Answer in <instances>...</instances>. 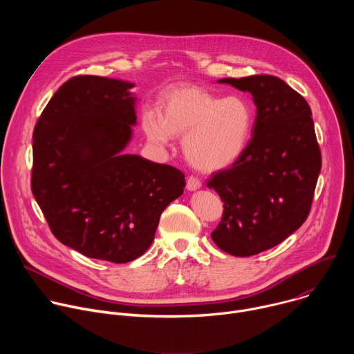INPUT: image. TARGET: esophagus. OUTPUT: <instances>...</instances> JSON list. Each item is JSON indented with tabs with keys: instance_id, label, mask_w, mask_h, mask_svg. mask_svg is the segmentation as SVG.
<instances>
[{
	"instance_id": "obj_1",
	"label": "esophagus",
	"mask_w": 354,
	"mask_h": 354,
	"mask_svg": "<svg viewBox=\"0 0 354 354\" xmlns=\"http://www.w3.org/2000/svg\"><path fill=\"white\" fill-rule=\"evenodd\" d=\"M201 187V182L198 179H196L194 176H189L186 180V189L190 192H194L197 189Z\"/></svg>"
}]
</instances>
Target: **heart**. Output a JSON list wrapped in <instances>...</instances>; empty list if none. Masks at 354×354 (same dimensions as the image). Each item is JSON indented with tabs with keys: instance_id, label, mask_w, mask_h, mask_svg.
<instances>
[{
	"instance_id": "obj_1",
	"label": "heart",
	"mask_w": 354,
	"mask_h": 354,
	"mask_svg": "<svg viewBox=\"0 0 354 354\" xmlns=\"http://www.w3.org/2000/svg\"><path fill=\"white\" fill-rule=\"evenodd\" d=\"M254 112L239 96L220 97L196 86H178L161 99V112H145L142 130L161 147L172 137H183L187 162L201 172H217L231 167L248 145Z\"/></svg>"
}]
</instances>
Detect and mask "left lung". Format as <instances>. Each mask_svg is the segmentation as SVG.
I'll use <instances>...</instances> for the list:
<instances>
[{"label":"left lung","instance_id":"left-lung-1","mask_svg":"<svg viewBox=\"0 0 354 354\" xmlns=\"http://www.w3.org/2000/svg\"><path fill=\"white\" fill-rule=\"evenodd\" d=\"M217 82L249 92L257 120L243 154L207 182L224 203L212 238L230 255L252 257L283 242L308 217L321 151L310 105L283 80L250 75Z\"/></svg>","mask_w":354,"mask_h":354}]
</instances>
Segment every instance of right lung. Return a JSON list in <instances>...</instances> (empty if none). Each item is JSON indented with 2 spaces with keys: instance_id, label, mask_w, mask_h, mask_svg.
<instances>
[{
  "instance_id": "add662e5",
  "label": "right lung",
  "mask_w": 354,
  "mask_h": 354,
  "mask_svg": "<svg viewBox=\"0 0 354 354\" xmlns=\"http://www.w3.org/2000/svg\"><path fill=\"white\" fill-rule=\"evenodd\" d=\"M133 82L80 75L50 99L33 131L32 193L66 246L126 263L149 248L185 175L123 151L137 124Z\"/></svg>"
}]
</instances>
